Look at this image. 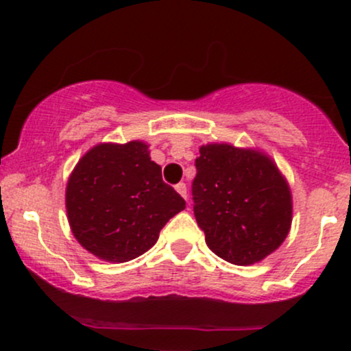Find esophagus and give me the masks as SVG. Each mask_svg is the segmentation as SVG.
I'll list each match as a JSON object with an SVG mask.
<instances>
[{
  "label": "esophagus",
  "mask_w": 351,
  "mask_h": 351,
  "mask_svg": "<svg viewBox=\"0 0 351 351\" xmlns=\"http://www.w3.org/2000/svg\"><path fill=\"white\" fill-rule=\"evenodd\" d=\"M175 188H176V191H178V193L182 195V197L185 198V200H186V198H188V188H186V183H178V185H176Z\"/></svg>",
  "instance_id": "1"
}]
</instances>
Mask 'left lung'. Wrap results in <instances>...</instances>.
Returning <instances> with one entry per match:
<instances>
[{
  "mask_svg": "<svg viewBox=\"0 0 351 351\" xmlns=\"http://www.w3.org/2000/svg\"><path fill=\"white\" fill-rule=\"evenodd\" d=\"M195 166L193 213L206 245L237 265L274 252L293 215L289 186L276 165L257 151L206 145Z\"/></svg>",
  "mask_w": 351,
  "mask_h": 351,
  "instance_id": "1",
  "label": "left lung"
}]
</instances>
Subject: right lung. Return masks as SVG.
<instances>
[{"label": "right lung", "instance_id": "obj_1", "mask_svg": "<svg viewBox=\"0 0 351 351\" xmlns=\"http://www.w3.org/2000/svg\"><path fill=\"white\" fill-rule=\"evenodd\" d=\"M69 223L84 249L109 263L145 254L185 200L161 178L141 141L99 145L79 161L65 193Z\"/></svg>", "mask_w": 351, "mask_h": 351}]
</instances>
